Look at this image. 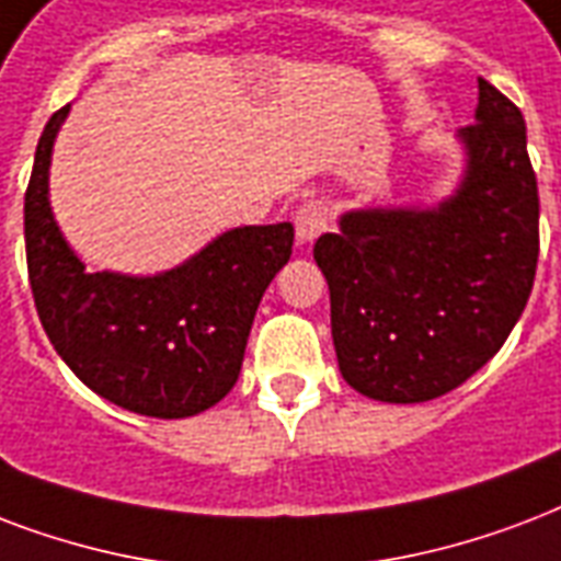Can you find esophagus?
I'll return each mask as SVG.
<instances>
[{"label": "esophagus", "instance_id": "1", "mask_svg": "<svg viewBox=\"0 0 561 561\" xmlns=\"http://www.w3.org/2000/svg\"><path fill=\"white\" fill-rule=\"evenodd\" d=\"M329 208L327 203H320V199H309V203H302L294 214V226H297V241L299 243H311L314 238L329 229Z\"/></svg>", "mask_w": 561, "mask_h": 561}]
</instances>
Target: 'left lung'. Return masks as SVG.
<instances>
[{"label": "left lung", "mask_w": 561, "mask_h": 561, "mask_svg": "<svg viewBox=\"0 0 561 561\" xmlns=\"http://www.w3.org/2000/svg\"><path fill=\"white\" fill-rule=\"evenodd\" d=\"M465 176L435 208H358L320 234L341 376L382 403H426L489 362L527 306L538 185L515 102L480 79L459 128Z\"/></svg>", "instance_id": "8db88e82"}]
</instances>
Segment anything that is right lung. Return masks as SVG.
I'll list each match as a JSON object with an SVG mask.
<instances>
[{
	"label": "right lung",
	"instance_id": "right-lung-1",
	"mask_svg": "<svg viewBox=\"0 0 561 561\" xmlns=\"http://www.w3.org/2000/svg\"><path fill=\"white\" fill-rule=\"evenodd\" d=\"M70 105L55 111L25 191V259L46 335L91 391L147 417H191L241 374L252 318L288 264L294 226H241L156 276L91 273L49 208V161Z\"/></svg>",
	"mask_w": 561,
	"mask_h": 561
}]
</instances>
